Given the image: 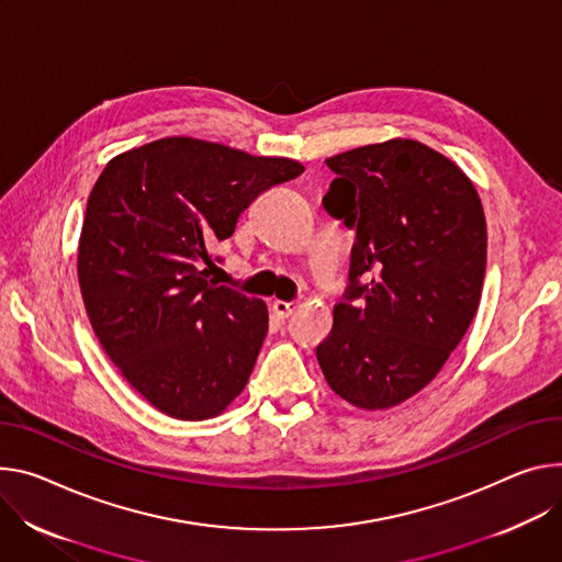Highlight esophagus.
Returning <instances> with one entry per match:
<instances>
[{"label": "esophagus", "mask_w": 562, "mask_h": 562, "mask_svg": "<svg viewBox=\"0 0 562 562\" xmlns=\"http://www.w3.org/2000/svg\"><path fill=\"white\" fill-rule=\"evenodd\" d=\"M273 312H276V316H278L280 321H284V318H289V316L295 312V302L276 300V302H273Z\"/></svg>", "instance_id": "obj_1"}]
</instances>
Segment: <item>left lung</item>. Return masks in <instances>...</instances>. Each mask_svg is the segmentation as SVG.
Here are the masks:
<instances>
[{
    "label": "left lung",
    "mask_w": 562,
    "mask_h": 562,
    "mask_svg": "<svg viewBox=\"0 0 562 562\" xmlns=\"http://www.w3.org/2000/svg\"><path fill=\"white\" fill-rule=\"evenodd\" d=\"M325 211L353 231L349 284L316 347L329 387L363 411L424 390L477 314L486 222L469 177L411 138L325 161Z\"/></svg>",
    "instance_id": "8db88e82"
}]
</instances>
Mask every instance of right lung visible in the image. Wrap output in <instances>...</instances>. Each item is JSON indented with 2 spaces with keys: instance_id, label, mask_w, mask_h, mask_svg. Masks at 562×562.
<instances>
[{
  "instance_id": "right-lung-1",
  "label": "right lung",
  "mask_w": 562,
  "mask_h": 562,
  "mask_svg": "<svg viewBox=\"0 0 562 562\" xmlns=\"http://www.w3.org/2000/svg\"><path fill=\"white\" fill-rule=\"evenodd\" d=\"M302 170L170 136L119 155L98 177L78 248L85 310L114 366L161 413L209 419L244 390L267 304L203 267L222 260L211 250L255 199Z\"/></svg>"
}]
</instances>
